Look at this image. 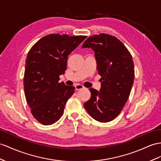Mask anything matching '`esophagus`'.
<instances>
[{
	"instance_id": "obj_1",
	"label": "esophagus",
	"mask_w": 161,
	"mask_h": 161,
	"mask_svg": "<svg viewBox=\"0 0 161 161\" xmlns=\"http://www.w3.org/2000/svg\"><path fill=\"white\" fill-rule=\"evenodd\" d=\"M75 89L77 90H81V89H83L84 87L82 85H81V84H77V85H75Z\"/></svg>"
}]
</instances>
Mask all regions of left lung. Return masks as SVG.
<instances>
[{
    "mask_svg": "<svg viewBox=\"0 0 161 161\" xmlns=\"http://www.w3.org/2000/svg\"><path fill=\"white\" fill-rule=\"evenodd\" d=\"M82 47L94 51L102 81L100 92L89 89L91 97L84 108L94 120L110 122L120 114L130 95L135 77L132 56L116 36L105 33L89 36Z\"/></svg>",
    "mask_w": 161,
    "mask_h": 161,
    "instance_id": "8db88e82",
    "label": "left lung"
}]
</instances>
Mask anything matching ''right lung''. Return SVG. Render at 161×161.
Instances as JSON below:
<instances>
[{"instance_id": "obj_1", "label": "right lung", "mask_w": 161, "mask_h": 161, "mask_svg": "<svg viewBox=\"0 0 161 161\" xmlns=\"http://www.w3.org/2000/svg\"><path fill=\"white\" fill-rule=\"evenodd\" d=\"M86 36L51 34L39 39L26 60L24 88L31 112L43 125H50L63 116L66 103L75 90L59 82L67 69L68 56Z\"/></svg>"}]
</instances>
